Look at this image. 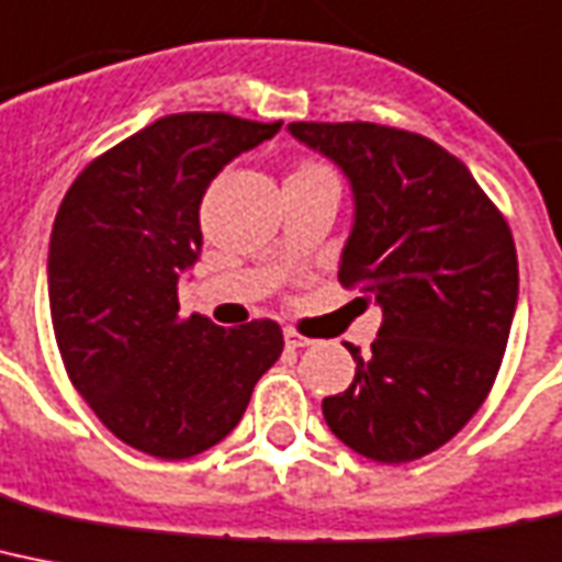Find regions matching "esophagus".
Returning a JSON list of instances; mask_svg holds the SVG:
<instances>
[{"mask_svg":"<svg viewBox=\"0 0 562 562\" xmlns=\"http://www.w3.org/2000/svg\"><path fill=\"white\" fill-rule=\"evenodd\" d=\"M282 337H285V346H289V349H303V346L312 344L308 337H303L300 331H294V328H285V331H282Z\"/></svg>","mask_w":562,"mask_h":562,"instance_id":"obj_1","label":"esophagus"}]
</instances>
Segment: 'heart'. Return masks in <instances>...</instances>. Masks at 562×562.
Returning a JSON list of instances; mask_svg holds the SVG:
<instances>
[{"label": "heart", "instance_id": "b5f03b06", "mask_svg": "<svg viewBox=\"0 0 562 562\" xmlns=\"http://www.w3.org/2000/svg\"><path fill=\"white\" fill-rule=\"evenodd\" d=\"M303 170H314V167H303Z\"/></svg>", "mask_w": 562, "mask_h": 562}]
</instances>
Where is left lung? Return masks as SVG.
I'll return each instance as SVG.
<instances>
[{
	"instance_id": "8db88e82",
	"label": "left lung",
	"mask_w": 562,
	"mask_h": 562,
	"mask_svg": "<svg viewBox=\"0 0 562 562\" xmlns=\"http://www.w3.org/2000/svg\"><path fill=\"white\" fill-rule=\"evenodd\" d=\"M352 187L340 282L384 312L375 344H352L349 390L323 398L328 430L372 462L422 459L450 441L494 386L519 268L503 213L456 155L378 123H289Z\"/></svg>"
}]
</instances>
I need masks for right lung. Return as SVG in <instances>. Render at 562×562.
Returning a JSON list of instances; mask_svg holds the SVG:
<instances>
[{"label": "right lung", "instance_id": "1", "mask_svg": "<svg viewBox=\"0 0 562 562\" xmlns=\"http://www.w3.org/2000/svg\"><path fill=\"white\" fill-rule=\"evenodd\" d=\"M280 126L167 115L94 158L59 204L48 248L59 355L94 415L140 453L190 459L218 445L282 355L273 321L225 328L178 314L210 181Z\"/></svg>", "mask_w": 562, "mask_h": 562}]
</instances>
